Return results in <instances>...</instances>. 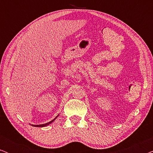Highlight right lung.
<instances>
[{
  "instance_id": "1",
  "label": "right lung",
  "mask_w": 153,
  "mask_h": 153,
  "mask_svg": "<svg viewBox=\"0 0 153 153\" xmlns=\"http://www.w3.org/2000/svg\"><path fill=\"white\" fill-rule=\"evenodd\" d=\"M58 116H59V115H58V116H56V118L53 119V120H52L51 121H50V122H49V123H45V124H42V125H32V126H33V127H43L47 126V125H49V124H51V123H53V121H54V120H56V119L58 118Z\"/></svg>"
}]
</instances>
